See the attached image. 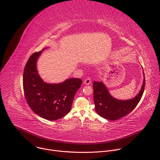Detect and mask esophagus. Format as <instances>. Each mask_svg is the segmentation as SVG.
<instances>
[{
	"instance_id": "1",
	"label": "esophagus",
	"mask_w": 160,
	"mask_h": 160,
	"mask_svg": "<svg viewBox=\"0 0 160 160\" xmlns=\"http://www.w3.org/2000/svg\"><path fill=\"white\" fill-rule=\"evenodd\" d=\"M83 83H84L85 85H89V84H90V83H91V79H90V78L87 77V78L84 80Z\"/></svg>"
}]
</instances>
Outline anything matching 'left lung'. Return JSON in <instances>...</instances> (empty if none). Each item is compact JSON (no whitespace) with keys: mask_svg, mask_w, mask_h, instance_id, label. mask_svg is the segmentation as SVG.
Masks as SVG:
<instances>
[{"mask_svg":"<svg viewBox=\"0 0 160 160\" xmlns=\"http://www.w3.org/2000/svg\"><path fill=\"white\" fill-rule=\"evenodd\" d=\"M145 83L144 78L143 84L139 94L133 99L123 101L112 97L102 82H94V101L96 112L101 117L112 121L124 117L139 102L144 92Z\"/></svg>","mask_w":160,"mask_h":160,"instance_id":"8db88e82","label":"left lung"}]
</instances>
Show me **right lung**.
<instances>
[{
	"mask_svg": "<svg viewBox=\"0 0 160 160\" xmlns=\"http://www.w3.org/2000/svg\"><path fill=\"white\" fill-rule=\"evenodd\" d=\"M42 52L33 53L25 65L22 77L24 94L28 106L35 114L44 119L54 121L70 111L82 80L70 78L55 84L43 82L37 69V61Z\"/></svg>",
	"mask_w": 160,
	"mask_h": 160,
	"instance_id": "obj_1",
	"label": "right lung"
}]
</instances>
